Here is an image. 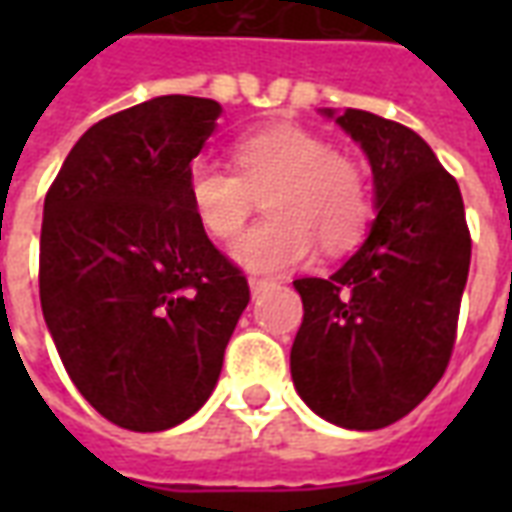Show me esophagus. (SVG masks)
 <instances>
[{"instance_id":"esophagus-1","label":"esophagus","mask_w":512,"mask_h":512,"mask_svg":"<svg viewBox=\"0 0 512 512\" xmlns=\"http://www.w3.org/2000/svg\"><path fill=\"white\" fill-rule=\"evenodd\" d=\"M274 288V282H271V279H257V277H252L249 279V290H252V296H260V293H266V290H271Z\"/></svg>"}]
</instances>
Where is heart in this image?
I'll use <instances>...</instances> for the list:
<instances>
[{"instance_id": "b5f03b06", "label": "heart", "mask_w": 512, "mask_h": 512, "mask_svg": "<svg viewBox=\"0 0 512 512\" xmlns=\"http://www.w3.org/2000/svg\"><path fill=\"white\" fill-rule=\"evenodd\" d=\"M235 172L194 161L186 172V197L200 227L230 238L266 197L268 219L249 227L230 246L235 263L277 274L310 260L315 241L323 252H345L365 235L370 194L362 169L332 153L329 142L293 123H274L233 145Z\"/></svg>"}]
</instances>
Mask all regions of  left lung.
Returning a JSON list of instances; mask_svg holds the SVG:
<instances>
[{"label": "left lung", "mask_w": 512, "mask_h": 512, "mask_svg": "<svg viewBox=\"0 0 512 512\" xmlns=\"http://www.w3.org/2000/svg\"><path fill=\"white\" fill-rule=\"evenodd\" d=\"M321 115L367 156L376 219L332 277L293 282L304 321L290 376L326 422L378 430L406 417L444 376L472 238L461 189L422 136L362 109Z\"/></svg>", "instance_id": "1"}]
</instances>
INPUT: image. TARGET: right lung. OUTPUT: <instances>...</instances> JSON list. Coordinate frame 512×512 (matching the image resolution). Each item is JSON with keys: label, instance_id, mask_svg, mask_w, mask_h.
<instances>
[{"label": "right lung", "instance_id": "obj_1", "mask_svg": "<svg viewBox=\"0 0 512 512\" xmlns=\"http://www.w3.org/2000/svg\"><path fill=\"white\" fill-rule=\"evenodd\" d=\"M219 115L211 98L158 95L106 117L43 202V318L76 389L120 428L156 433L197 414L249 304L186 197Z\"/></svg>", "mask_w": 512, "mask_h": 512}]
</instances>
